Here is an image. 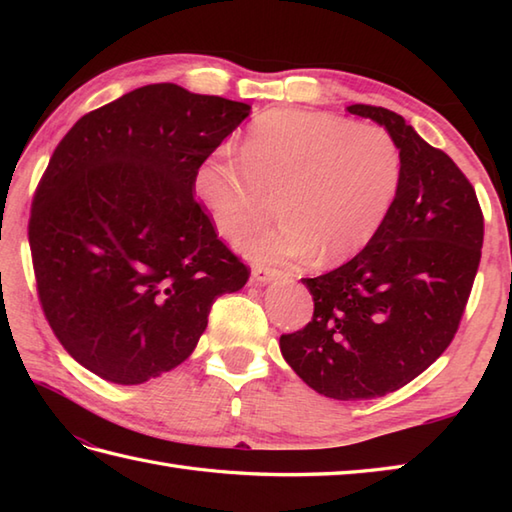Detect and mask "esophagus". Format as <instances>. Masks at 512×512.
<instances>
[{"label":"esophagus","mask_w":512,"mask_h":512,"mask_svg":"<svg viewBox=\"0 0 512 512\" xmlns=\"http://www.w3.org/2000/svg\"><path fill=\"white\" fill-rule=\"evenodd\" d=\"M253 277L257 281H262V284H268V281H275V279H288L290 275L286 270L281 268H270V266H253Z\"/></svg>","instance_id":"34e87169"}]
</instances>
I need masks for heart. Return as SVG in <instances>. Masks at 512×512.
I'll list each match as a JSON object with an SVG mask.
<instances>
[{"mask_svg": "<svg viewBox=\"0 0 512 512\" xmlns=\"http://www.w3.org/2000/svg\"><path fill=\"white\" fill-rule=\"evenodd\" d=\"M400 187V151L385 129L341 116L270 110L239 145V165L222 156L200 162L195 198L215 231L235 239L268 209L279 222L239 242L253 262H343L372 242Z\"/></svg>", "mask_w": 512, "mask_h": 512, "instance_id": "b5f03b06", "label": "heart"}]
</instances>
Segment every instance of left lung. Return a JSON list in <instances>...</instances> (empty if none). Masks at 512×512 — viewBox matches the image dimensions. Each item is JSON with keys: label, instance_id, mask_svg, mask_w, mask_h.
<instances>
[{"label": "left lung", "instance_id": "obj_1", "mask_svg": "<svg viewBox=\"0 0 512 512\" xmlns=\"http://www.w3.org/2000/svg\"><path fill=\"white\" fill-rule=\"evenodd\" d=\"M347 112L383 125L400 149V187L376 237L350 262L301 279L314 299L306 328L281 334L297 376L336 400L385 396L451 345L477 275L484 215L469 178L400 114Z\"/></svg>", "mask_w": 512, "mask_h": 512}]
</instances>
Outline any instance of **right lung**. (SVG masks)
Returning a JSON list of instances; mask_svg holds the SVG:
<instances>
[{"instance_id":"obj_1","label":"right lung","mask_w":512,"mask_h":512,"mask_svg":"<svg viewBox=\"0 0 512 512\" xmlns=\"http://www.w3.org/2000/svg\"><path fill=\"white\" fill-rule=\"evenodd\" d=\"M250 105L156 83L85 114L54 149L28 242L43 314L76 363L140 385L187 361L250 268L193 198Z\"/></svg>"}]
</instances>
